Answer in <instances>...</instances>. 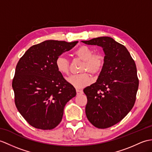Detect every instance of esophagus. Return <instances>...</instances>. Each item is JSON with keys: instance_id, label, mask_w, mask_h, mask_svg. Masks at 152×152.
Listing matches in <instances>:
<instances>
[{"instance_id": "34e87169", "label": "esophagus", "mask_w": 152, "mask_h": 152, "mask_svg": "<svg viewBox=\"0 0 152 152\" xmlns=\"http://www.w3.org/2000/svg\"><path fill=\"white\" fill-rule=\"evenodd\" d=\"M76 93H77V94H82L83 93V92L82 90L76 89Z\"/></svg>"}]
</instances>
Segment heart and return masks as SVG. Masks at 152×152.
Instances as JSON below:
<instances>
[{"label": "heart", "instance_id": "obj_1", "mask_svg": "<svg viewBox=\"0 0 152 152\" xmlns=\"http://www.w3.org/2000/svg\"><path fill=\"white\" fill-rule=\"evenodd\" d=\"M75 55L79 59L83 61L80 70L79 75H72L68 77L67 81L76 88H83L91 84V78L87 72L93 76L99 75L105 64V56L101 52L94 53L92 48L86 45L80 47L75 51ZM58 71L63 75H68L70 71V61L63 56H59L55 61Z\"/></svg>", "mask_w": 152, "mask_h": 152}]
</instances>
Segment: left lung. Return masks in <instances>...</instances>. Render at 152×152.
Here are the masks:
<instances>
[{"label": "left lung", "mask_w": 152, "mask_h": 152, "mask_svg": "<svg viewBox=\"0 0 152 152\" xmlns=\"http://www.w3.org/2000/svg\"><path fill=\"white\" fill-rule=\"evenodd\" d=\"M103 48L105 64L96 82L83 89L87 104L86 113L96 128L117 124L132 110L139 87L135 63L124 45L109 37L82 41Z\"/></svg>", "instance_id": "1"}]
</instances>
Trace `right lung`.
<instances>
[{
  "mask_svg": "<svg viewBox=\"0 0 152 152\" xmlns=\"http://www.w3.org/2000/svg\"><path fill=\"white\" fill-rule=\"evenodd\" d=\"M77 43L45 41L31 47L17 63L12 81L15 104L34 128H55L61 121L65 105L76 96L75 88L58 71L55 61Z\"/></svg>",
  "mask_w": 152,
  "mask_h": 152,
  "instance_id": "obj_1",
  "label": "right lung"
}]
</instances>
